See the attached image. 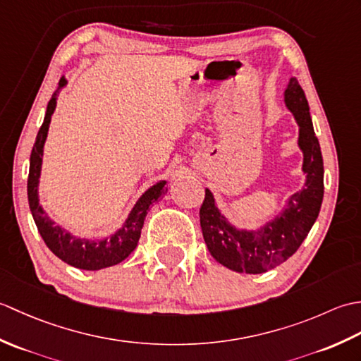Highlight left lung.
Masks as SVG:
<instances>
[{
    "instance_id": "1",
    "label": "left lung",
    "mask_w": 361,
    "mask_h": 361,
    "mask_svg": "<svg viewBox=\"0 0 361 361\" xmlns=\"http://www.w3.org/2000/svg\"><path fill=\"white\" fill-rule=\"evenodd\" d=\"M286 105L299 126L298 144L304 153L307 175L302 190L290 197L287 208L257 231L234 228L221 216L209 189L200 208V225L211 256L237 273L259 274L293 256L319 214L324 195V166L318 137L312 126L309 104L296 78L286 90Z\"/></svg>"
}]
</instances>
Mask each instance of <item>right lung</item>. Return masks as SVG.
Masks as SVG:
<instances>
[{
  "label": "right lung",
  "instance_id": "right-lung-1",
  "mask_svg": "<svg viewBox=\"0 0 361 361\" xmlns=\"http://www.w3.org/2000/svg\"><path fill=\"white\" fill-rule=\"evenodd\" d=\"M66 83L62 78L59 83V90ZM52 94L51 101L46 109L44 121L38 130L35 144L30 152V164H29V176H27V200L29 208L32 212L34 221L37 225L38 233L44 240L54 255L62 259L68 265H73L80 270H101L111 265L122 262L132 252L137 240L141 237V229L144 225V219L147 216V211L153 203H157L161 197L166 194L167 188H164L166 181H159L153 185L149 190L141 195L140 200L136 202L135 208L128 214L126 224L122 225L119 231L110 237H105L101 240H87L78 239V237L66 233L62 226L54 224V221L46 216L43 208L38 203V178H40L42 171V157H43V145L48 136V128L54 110L57 104V93Z\"/></svg>",
  "mask_w": 361,
  "mask_h": 361
}]
</instances>
